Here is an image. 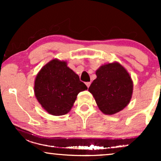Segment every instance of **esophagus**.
I'll return each instance as SVG.
<instances>
[{
    "mask_svg": "<svg viewBox=\"0 0 161 161\" xmlns=\"http://www.w3.org/2000/svg\"><path fill=\"white\" fill-rule=\"evenodd\" d=\"M86 86L88 87H88L90 86V85H91V82H86Z\"/></svg>",
    "mask_w": 161,
    "mask_h": 161,
    "instance_id": "1",
    "label": "esophagus"
}]
</instances>
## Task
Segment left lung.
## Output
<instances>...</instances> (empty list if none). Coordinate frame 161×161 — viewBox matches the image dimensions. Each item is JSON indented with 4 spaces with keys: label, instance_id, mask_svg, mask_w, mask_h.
<instances>
[{
    "label": "left lung",
    "instance_id": "8db88e82",
    "mask_svg": "<svg viewBox=\"0 0 161 161\" xmlns=\"http://www.w3.org/2000/svg\"><path fill=\"white\" fill-rule=\"evenodd\" d=\"M96 75L88 91L100 110L106 115H114L123 110L133 92V82L127 70L119 63H108L96 70Z\"/></svg>",
    "mask_w": 161,
    "mask_h": 161
}]
</instances>
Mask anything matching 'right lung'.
Listing matches in <instances>:
<instances>
[{"instance_id": "right-lung-1", "label": "right lung", "mask_w": 161, "mask_h": 161, "mask_svg": "<svg viewBox=\"0 0 161 161\" xmlns=\"http://www.w3.org/2000/svg\"><path fill=\"white\" fill-rule=\"evenodd\" d=\"M88 89L79 75L67 66V63L53 59L46 64L35 79L36 99L49 114L62 116L73 108L77 95Z\"/></svg>"}]
</instances>
